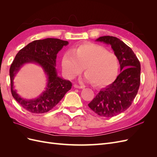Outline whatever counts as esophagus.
<instances>
[{
    "instance_id": "34e87169",
    "label": "esophagus",
    "mask_w": 157,
    "mask_h": 157,
    "mask_svg": "<svg viewBox=\"0 0 157 157\" xmlns=\"http://www.w3.org/2000/svg\"><path fill=\"white\" fill-rule=\"evenodd\" d=\"M74 87H75V88H79V89L84 88V86H80V85H78V84H75V85H74Z\"/></svg>"
}]
</instances>
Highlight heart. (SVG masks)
Listing matches in <instances>:
<instances>
[{"instance_id":"heart-1","label":"heart","mask_w":157,"mask_h":157,"mask_svg":"<svg viewBox=\"0 0 157 157\" xmlns=\"http://www.w3.org/2000/svg\"><path fill=\"white\" fill-rule=\"evenodd\" d=\"M63 71L66 77L73 79L84 69L85 79L94 86H104L111 83L117 75L119 62L117 56L96 44L80 45L64 54Z\"/></svg>"}]
</instances>
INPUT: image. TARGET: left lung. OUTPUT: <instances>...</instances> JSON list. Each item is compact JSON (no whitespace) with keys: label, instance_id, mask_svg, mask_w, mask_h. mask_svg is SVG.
Returning <instances> with one entry per match:
<instances>
[{"label":"left lung","instance_id":"left-lung-1","mask_svg":"<svg viewBox=\"0 0 157 157\" xmlns=\"http://www.w3.org/2000/svg\"><path fill=\"white\" fill-rule=\"evenodd\" d=\"M96 41L111 46L121 72L112 84L99 91L88 107L99 116L112 117L125 111L132 105L140 88L141 65L134 52L118 38L103 36Z\"/></svg>","mask_w":157,"mask_h":157}]
</instances>
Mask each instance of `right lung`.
Returning a JSON list of instances; mask_svg holds the SVG:
<instances>
[{
    "label": "right lung",
    "mask_w": 157,
    "mask_h": 157,
    "mask_svg": "<svg viewBox=\"0 0 157 157\" xmlns=\"http://www.w3.org/2000/svg\"><path fill=\"white\" fill-rule=\"evenodd\" d=\"M67 41L48 38L30 42L16 54L10 69L11 92L12 96L25 110L32 113L48 112L62 99L72 87L69 80L58 77L56 69L57 54ZM35 63L40 65L48 78L46 90L35 100L21 98L13 90V78L15 74L25 63Z\"/></svg>",
    "instance_id": "1"
}]
</instances>
